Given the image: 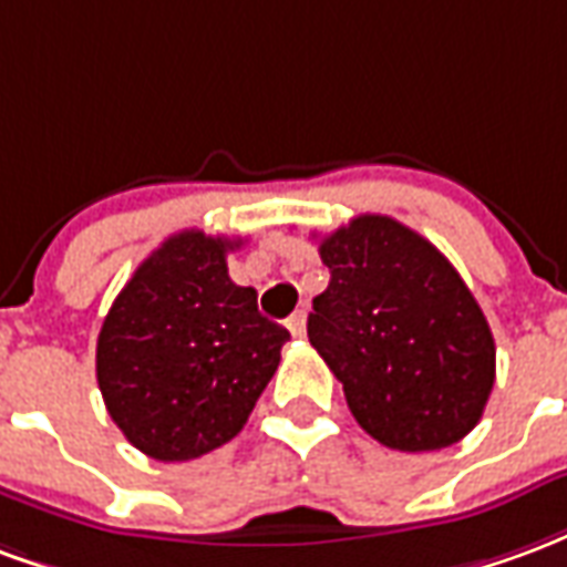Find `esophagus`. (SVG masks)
I'll return each mask as SVG.
<instances>
[{
  "instance_id": "esophagus-1",
  "label": "esophagus",
  "mask_w": 567,
  "mask_h": 567,
  "mask_svg": "<svg viewBox=\"0 0 567 567\" xmlns=\"http://www.w3.org/2000/svg\"><path fill=\"white\" fill-rule=\"evenodd\" d=\"M288 331L295 333V337H303V333H307V312H303V309L288 319Z\"/></svg>"
}]
</instances>
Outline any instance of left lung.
<instances>
[{
  "instance_id": "obj_1",
  "label": "left lung",
  "mask_w": 567,
  "mask_h": 567,
  "mask_svg": "<svg viewBox=\"0 0 567 567\" xmlns=\"http://www.w3.org/2000/svg\"><path fill=\"white\" fill-rule=\"evenodd\" d=\"M331 282L307 333L358 425L382 446L431 452L471 434L495 385V340L450 260L389 215L324 236Z\"/></svg>"
}]
</instances>
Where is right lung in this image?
<instances>
[{"label":"right lung","instance_id":"1","mask_svg":"<svg viewBox=\"0 0 567 567\" xmlns=\"http://www.w3.org/2000/svg\"><path fill=\"white\" fill-rule=\"evenodd\" d=\"M239 239L182 230L140 264L96 340V382L124 437L157 462L234 440L291 333L227 276Z\"/></svg>","mask_w":567,"mask_h":567}]
</instances>
